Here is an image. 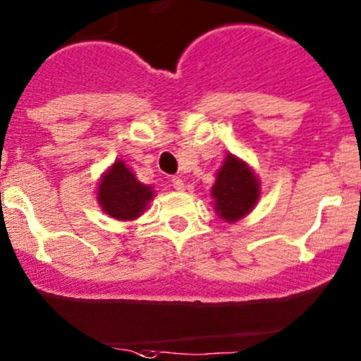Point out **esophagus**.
<instances>
[{
	"instance_id": "34e87169",
	"label": "esophagus",
	"mask_w": 361,
	"mask_h": 361,
	"mask_svg": "<svg viewBox=\"0 0 361 361\" xmlns=\"http://www.w3.org/2000/svg\"><path fill=\"white\" fill-rule=\"evenodd\" d=\"M173 187L176 188V190H185L183 180H181V178H178V176H174L173 178Z\"/></svg>"
}]
</instances>
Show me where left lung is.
I'll return each mask as SVG.
<instances>
[{
    "label": "left lung",
    "instance_id": "1",
    "mask_svg": "<svg viewBox=\"0 0 361 361\" xmlns=\"http://www.w3.org/2000/svg\"><path fill=\"white\" fill-rule=\"evenodd\" d=\"M214 210L224 222L240 221L257 207L262 196V185L247 161L228 153L215 173L210 188Z\"/></svg>",
    "mask_w": 361,
    "mask_h": 361
}]
</instances>
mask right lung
I'll list each match as a JSON object with an SVG mask.
<instances>
[{
	"label": "right lung",
	"instance_id": "obj_1",
	"mask_svg": "<svg viewBox=\"0 0 361 361\" xmlns=\"http://www.w3.org/2000/svg\"><path fill=\"white\" fill-rule=\"evenodd\" d=\"M157 196L153 185H144L133 171L117 158L97 181L96 200L101 210L117 221H135Z\"/></svg>",
	"mask_w": 361,
	"mask_h": 361
}]
</instances>
